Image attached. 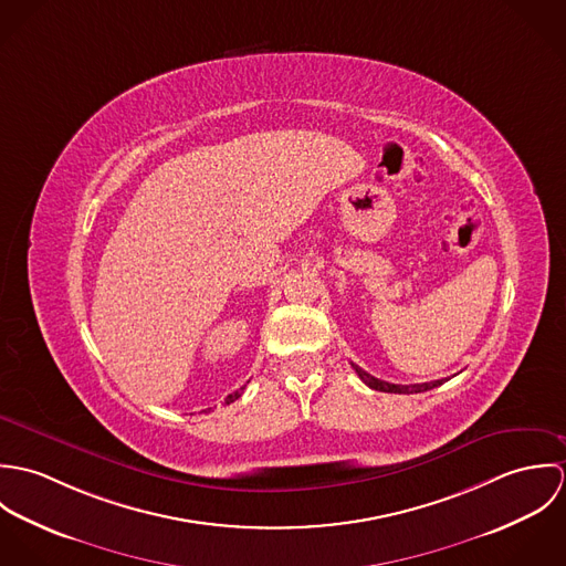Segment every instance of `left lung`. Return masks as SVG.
Returning <instances> with one entry per match:
<instances>
[{"label": "left lung", "mask_w": 566, "mask_h": 566, "mask_svg": "<svg viewBox=\"0 0 566 566\" xmlns=\"http://www.w3.org/2000/svg\"><path fill=\"white\" fill-rule=\"evenodd\" d=\"M350 366L355 368V373L359 375V379L368 386V388H373V390H379V392H392V395H416V392H427V390H431V388H438V386H442V381L444 379H438V381H431V384H413V386H401V384H388V381H381V379H377V377H373V375H368L366 370H361L359 366H355L353 361H350Z\"/></svg>", "instance_id": "obj_1"}]
</instances>
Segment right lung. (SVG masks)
Returning a JSON list of instances; mask_svg holds the SVG:
<instances>
[{
	"label": "right lung",
	"instance_id": "add662e5",
	"mask_svg": "<svg viewBox=\"0 0 566 566\" xmlns=\"http://www.w3.org/2000/svg\"><path fill=\"white\" fill-rule=\"evenodd\" d=\"M242 392H243V388H240V390H238V392H233V395H229V397H227V399H224V403L229 405V403H233V401H238V399H240V397H242Z\"/></svg>",
	"mask_w": 566,
	"mask_h": 566
}]
</instances>
